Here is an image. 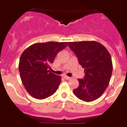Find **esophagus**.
Listing matches in <instances>:
<instances>
[{
	"mask_svg": "<svg viewBox=\"0 0 127 127\" xmlns=\"http://www.w3.org/2000/svg\"><path fill=\"white\" fill-rule=\"evenodd\" d=\"M64 78L65 79H67V80H70L71 79L70 77H68V76H66V75L64 76Z\"/></svg>",
	"mask_w": 127,
	"mask_h": 127,
	"instance_id": "obj_1",
	"label": "esophagus"
}]
</instances>
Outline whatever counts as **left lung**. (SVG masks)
I'll return each mask as SVG.
<instances>
[{"instance_id":"obj_1","label":"left lung","mask_w":127,"mask_h":127,"mask_svg":"<svg viewBox=\"0 0 127 127\" xmlns=\"http://www.w3.org/2000/svg\"><path fill=\"white\" fill-rule=\"evenodd\" d=\"M68 46L85 68V76L78 79L79 85L74 94L85 101L97 100L108 87L111 78L112 59L107 49L95 41L68 42Z\"/></svg>"}]
</instances>
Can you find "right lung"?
I'll return each mask as SVG.
<instances>
[{
	"label": "right lung",
	"mask_w": 127,
	"mask_h": 127,
	"mask_svg": "<svg viewBox=\"0 0 127 127\" xmlns=\"http://www.w3.org/2000/svg\"><path fill=\"white\" fill-rule=\"evenodd\" d=\"M67 45V42L36 43L22 53L19 72L23 85L32 97L42 100L57 91L62 81L61 76L50 72V65L59 52Z\"/></svg>",
	"instance_id": "1"
}]
</instances>
